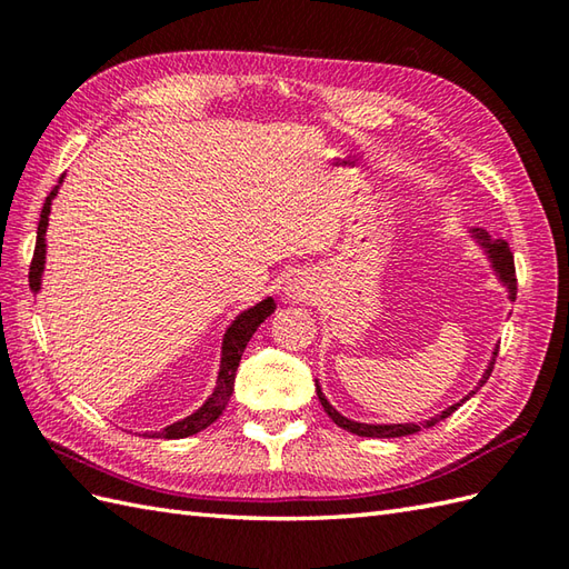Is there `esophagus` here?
Masks as SVG:
<instances>
[{
	"label": "esophagus",
	"instance_id": "esophagus-1",
	"mask_svg": "<svg viewBox=\"0 0 569 569\" xmlns=\"http://www.w3.org/2000/svg\"><path fill=\"white\" fill-rule=\"evenodd\" d=\"M316 276L312 273H293L288 278L286 283V296L291 300H298V303H310V300H316Z\"/></svg>",
	"mask_w": 569,
	"mask_h": 569
}]
</instances>
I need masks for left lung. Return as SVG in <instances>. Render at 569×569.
I'll list each match as a JSON object with an SVG mask.
<instances>
[{"mask_svg": "<svg viewBox=\"0 0 569 569\" xmlns=\"http://www.w3.org/2000/svg\"><path fill=\"white\" fill-rule=\"evenodd\" d=\"M469 234H471V239H475L481 249H485L487 259L491 261V269L497 271L499 281H501L506 288H509V298L516 300V291H518V286H516V266H513V253H511L509 244H506L503 239H493L489 232H485V229H469ZM497 355H499V347L493 349L489 367L485 369V377H481V381L477 383V389H479V386H485L487 379L491 377L493 357H497ZM316 386H318V381H316ZM477 389L469 391L459 403H455V406H450V408H445L440 416H435V418H430V420H426V422H420V426H418V422H391V426H371V422H357V420L345 418V416L340 413V410H335V408L330 406L328 398H325V393L320 391V386H318V398H320V403H322V408H325V413H328V416L335 420V426H340V428H345V430H349V432H355V435H361V438H403V435H413V432H418L420 428H430V426H435V422H438V420H442V418H447V416H452L459 406H462L465 401H469V398L477 393Z\"/></svg>", "mask_w": 569, "mask_h": 569, "instance_id": "obj_1", "label": "left lung"}]
</instances>
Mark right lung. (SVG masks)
Listing matches in <instances>:
<instances>
[{
  "mask_svg": "<svg viewBox=\"0 0 569 569\" xmlns=\"http://www.w3.org/2000/svg\"><path fill=\"white\" fill-rule=\"evenodd\" d=\"M63 183V176H60L58 186L48 192V198L43 202L41 210V220H39V232H36V249H33V259H31V269H29V286L33 293L41 291V276H43V263H46V229H48V214H51V202L56 198V192ZM276 310L273 298H263L261 303H257L253 308L244 310L241 316L234 318V322L229 325L222 340V361H220V373H217V386L212 396L204 401L196 413H190L188 418L173 422V426L163 428L161 432H151V438H166V440H180V438H190L200 430H204L208 426L222 416V410L227 406L229 398H232L234 391V377H237V367L239 359L244 355L247 342L251 340V335L257 332L259 325L271 316Z\"/></svg>",
  "mask_w": 569,
  "mask_h": 569,
  "instance_id": "obj_1",
  "label": "right lung"
}]
</instances>
